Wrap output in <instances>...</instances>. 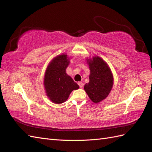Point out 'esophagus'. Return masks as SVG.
I'll return each mask as SVG.
<instances>
[{
  "label": "esophagus",
  "instance_id": "esophagus-1",
  "mask_svg": "<svg viewBox=\"0 0 152 152\" xmlns=\"http://www.w3.org/2000/svg\"><path fill=\"white\" fill-rule=\"evenodd\" d=\"M78 85L79 86V87H80V88H82V87H84V84L82 83V82H78Z\"/></svg>",
  "mask_w": 152,
  "mask_h": 152
}]
</instances>
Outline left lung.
<instances>
[{
	"label": "left lung",
	"instance_id": "1",
	"mask_svg": "<svg viewBox=\"0 0 152 152\" xmlns=\"http://www.w3.org/2000/svg\"><path fill=\"white\" fill-rule=\"evenodd\" d=\"M90 68L89 82L84 90L95 103L105 99L112 90L113 78L111 70L103 59L97 56L87 59Z\"/></svg>",
	"mask_w": 152,
	"mask_h": 152
}]
</instances>
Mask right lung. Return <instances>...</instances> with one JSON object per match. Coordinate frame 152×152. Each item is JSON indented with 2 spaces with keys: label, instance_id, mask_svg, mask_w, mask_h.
I'll return each instance as SVG.
<instances>
[{
  "label": "right lung",
  "instance_id": "obj_1",
  "mask_svg": "<svg viewBox=\"0 0 152 152\" xmlns=\"http://www.w3.org/2000/svg\"><path fill=\"white\" fill-rule=\"evenodd\" d=\"M67 55L63 54L50 63L44 77V87L49 99L54 103L60 104L68 98L73 90L79 88L78 84L66 73L69 65Z\"/></svg>",
  "mask_w": 152,
  "mask_h": 152
}]
</instances>
